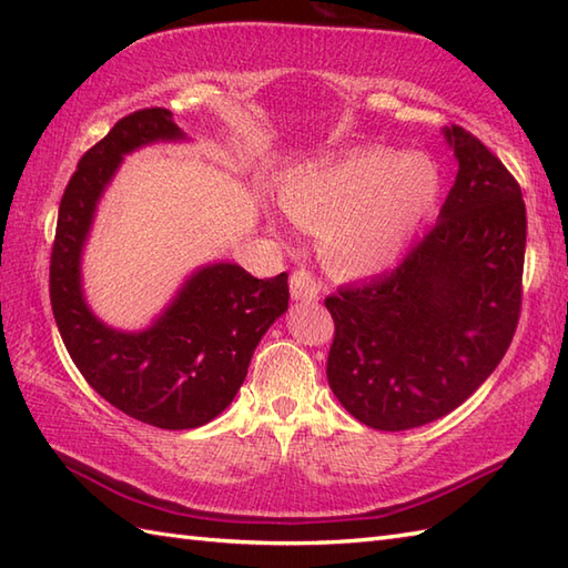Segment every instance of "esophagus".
<instances>
[{
  "label": "esophagus",
  "mask_w": 568,
  "mask_h": 568,
  "mask_svg": "<svg viewBox=\"0 0 568 568\" xmlns=\"http://www.w3.org/2000/svg\"><path fill=\"white\" fill-rule=\"evenodd\" d=\"M291 295L297 303H312L320 297V281L307 268H297L291 275Z\"/></svg>",
  "instance_id": "obj_1"
}]
</instances>
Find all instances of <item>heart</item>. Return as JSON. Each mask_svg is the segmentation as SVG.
I'll list each match as a JSON object with an SVG mask.
<instances>
[{
	"mask_svg": "<svg viewBox=\"0 0 568 568\" xmlns=\"http://www.w3.org/2000/svg\"><path fill=\"white\" fill-rule=\"evenodd\" d=\"M437 192L439 175L425 155L366 149L295 173L281 202L300 226L320 232V253L334 273L366 275L407 248Z\"/></svg>",
	"mask_w": 568,
	"mask_h": 568,
	"instance_id": "heart-1",
	"label": "heart"
}]
</instances>
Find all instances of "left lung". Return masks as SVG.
<instances>
[{
	"instance_id": "1",
	"label": "left lung",
	"mask_w": 568,
	"mask_h": 568,
	"mask_svg": "<svg viewBox=\"0 0 568 568\" xmlns=\"http://www.w3.org/2000/svg\"><path fill=\"white\" fill-rule=\"evenodd\" d=\"M458 173L439 222L403 263L324 300L329 388L366 427L449 415L503 361L523 307V190L470 131L446 126Z\"/></svg>"
}]
</instances>
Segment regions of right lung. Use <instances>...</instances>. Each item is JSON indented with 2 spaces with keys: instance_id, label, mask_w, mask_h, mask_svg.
<instances>
[{
  "instance_id": "1",
  "label": "right lung",
  "mask_w": 568,
  "mask_h": 568,
  "mask_svg": "<svg viewBox=\"0 0 568 568\" xmlns=\"http://www.w3.org/2000/svg\"><path fill=\"white\" fill-rule=\"evenodd\" d=\"M185 139L163 106L139 110L82 155L58 210L51 307L82 378L106 403L146 425L192 429L234 400L253 348L287 310V273L258 281L236 263L204 265L143 332H116L92 315L80 287V256L102 192L126 153Z\"/></svg>"
}]
</instances>
